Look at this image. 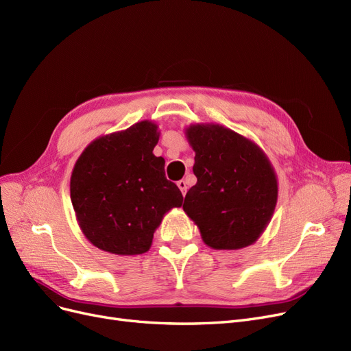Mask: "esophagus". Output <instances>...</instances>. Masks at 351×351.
I'll list each match as a JSON object with an SVG mask.
<instances>
[{
  "instance_id": "esophagus-1",
  "label": "esophagus",
  "mask_w": 351,
  "mask_h": 351,
  "mask_svg": "<svg viewBox=\"0 0 351 351\" xmlns=\"http://www.w3.org/2000/svg\"><path fill=\"white\" fill-rule=\"evenodd\" d=\"M178 188L180 189V192L184 193H186V191H188V185H186V180H184V179H180V180H178Z\"/></svg>"
}]
</instances>
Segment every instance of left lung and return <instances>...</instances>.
I'll return each instance as SVG.
<instances>
[{"label": "left lung", "mask_w": 351, "mask_h": 351, "mask_svg": "<svg viewBox=\"0 0 351 351\" xmlns=\"http://www.w3.org/2000/svg\"><path fill=\"white\" fill-rule=\"evenodd\" d=\"M195 152L193 185L184 211L214 250H240L263 234L278 202V175L263 149L214 123L185 128Z\"/></svg>", "instance_id": "1"}]
</instances>
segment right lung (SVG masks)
I'll return each mask as SVG.
<instances>
[{"mask_svg":"<svg viewBox=\"0 0 351 351\" xmlns=\"http://www.w3.org/2000/svg\"><path fill=\"white\" fill-rule=\"evenodd\" d=\"M159 125L143 120L93 140L71 176V201L82 234L119 256L149 252L166 213L182 206L179 188L165 176L153 149Z\"/></svg>","mask_w":351,"mask_h":351,"instance_id":"1","label":"right lung"}]
</instances>
